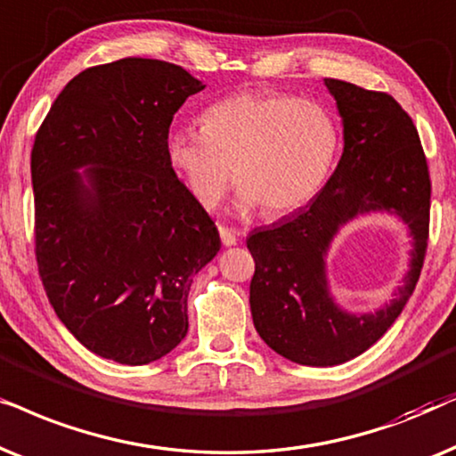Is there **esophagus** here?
<instances>
[{"label": "esophagus", "mask_w": 456, "mask_h": 456, "mask_svg": "<svg viewBox=\"0 0 456 456\" xmlns=\"http://www.w3.org/2000/svg\"><path fill=\"white\" fill-rule=\"evenodd\" d=\"M218 235H221L223 246H233L235 241H238V233H235L233 229L224 227V224H218Z\"/></svg>", "instance_id": "obj_1"}]
</instances>
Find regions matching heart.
<instances>
[{
	"label": "heart",
	"instance_id": "obj_1",
	"mask_svg": "<svg viewBox=\"0 0 456 456\" xmlns=\"http://www.w3.org/2000/svg\"><path fill=\"white\" fill-rule=\"evenodd\" d=\"M202 126H171L167 165L202 206L221 202L233 171L240 206L266 218L305 208L330 179L339 126L319 102L281 91H241L206 108Z\"/></svg>",
	"mask_w": 456,
	"mask_h": 456
}]
</instances>
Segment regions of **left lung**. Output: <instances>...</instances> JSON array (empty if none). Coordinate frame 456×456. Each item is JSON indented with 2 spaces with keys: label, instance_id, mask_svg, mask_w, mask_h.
I'll use <instances>...</instances> for the list:
<instances>
[{
  "label": "left lung",
  "instance_id": "left-lung-1",
  "mask_svg": "<svg viewBox=\"0 0 456 456\" xmlns=\"http://www.w3.org/2000/svg\"><path fill=\"white\" fill-rule=\"evenodd\" d=\"M344 123V154L317 198L271 227L254 229L248 250L252 321L266 346L298 365H339L378 342L412 296L429 240L432 181L417 126L386 91L325 78ZM396 211L413 235L411 271L397 298L369 315L332 305L324 254L339 224L362 211Z\"/></svg>",
  "mask_w": 456,
  "mask_h": 456
}]
</instances>
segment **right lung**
Wrapping results in <instances>:
<instances>
[{
	"mask_svg": "<svg viewBox=\"0 0 456 456\" xmlns=\"http://www.w3.org/2000/svg\"><path fill=\"white\" fill-rule=\"evenodd\" d=\"M202 89L165 60L91 66L35 135L41 283L66 330L102 359L148 365L168 354L190 327L193 275L221 248L215 221L165 158L175 112Z\"/></svg>",
	"mask_w": 456,
	"mask_h": 456,
	"instance_id": "add662e5",
	"label": "right lung"
}]
</instances>
